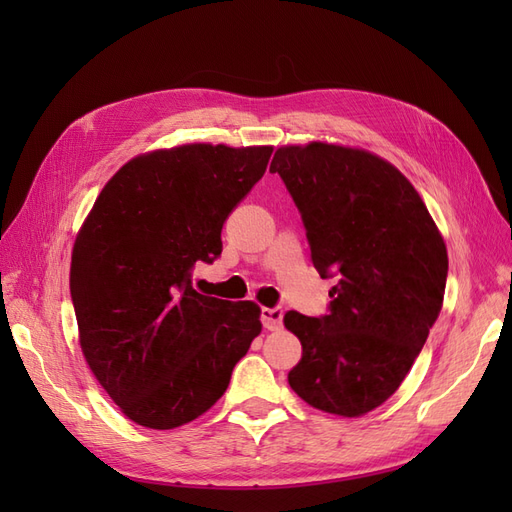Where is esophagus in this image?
Returning <instances> with one entry per match:
<instances>
[{"instance_id": "obj_1", "label": "esophagus", "mask_w": 512, "mask_h": 512, "mask_svg": "<svg viewBox=\"0 0 512 512\" xmlns=\"http://www.w3.org/2000/svg\"><path fill=\"white\" fill-rule=\"evenodd\" d=\"M260 320H262V324H265V329H269V331L280 329L284 322V309L282 307H262Z\"/></svg>"}]
</instances>
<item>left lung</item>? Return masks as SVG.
<instances>
[{
  "mask_svg": "<svg viewBox=\"0 0 512 512\" xmlns=\"http://www.w3.org/2000/svg\"><path fill=\"white\" fill-rule=\"evenodd\" d=\"M269 170L301 213L314 267L337 280L327 314L284 316L303 346L288 384L318 410L361 416L399 389L427 342L446 245L412 183L367 151L282 147Z\"/></svg>",
  "mask_w": 512,
  "mask_h": 512,
  "instance_id": "8db88e82",
  "label": "left lung"
}]
</instances>
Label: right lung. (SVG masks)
Here are the masks:
<instances>
[{"instance_id": "right-lung-1", "label": "right lung", "mask_w": 512, "mask_h": 512, "mask_svg": "<svg viewBox=\"0 0 512 512\" xmlns=\"http://www.w3.org/2000/svg\"><path fill=\"white\" fill-rule=\"evenodd\" d=\"M271 147L183 145L138 156L104 185L76 237L70 297L85 359L130 421L175 429L207 412L260 333V307L192 288L222 254L228 213Z\"/></svg>"}]
</instances>
